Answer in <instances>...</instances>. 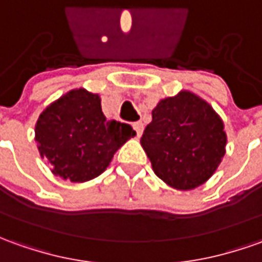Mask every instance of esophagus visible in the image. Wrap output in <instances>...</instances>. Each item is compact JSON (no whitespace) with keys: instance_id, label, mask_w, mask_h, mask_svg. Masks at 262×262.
Instances as JSON below:
<instances>
[{"instance_id":"1","label":"esophagus","mask_w":262,"mask_h":262,"mask_svg":"<svg viewBox=\"0 0 262 262\" xmlns=\"http://www.w3.org/2000/svg\"><path fill=\"white\" fill-rule=\"evenodd\" d=\"M133 127H134L135 133H137V137H141L142 131H144V124H142L141 121H138V122H134V124H133Z\"/></svg>"}]
</instances>
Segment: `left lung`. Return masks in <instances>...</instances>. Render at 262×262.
Returning <instances> with one entry per match:
<instances>
[{
  "instance_id": "obj_1",
  "label": "left lung",
  "mask_w": 262,
  "mask_h": 262,
  "mask_svg": "<svg viewBox=\"0 0 262 262\" xmlns=\"http://www.w3.org/2000/svg\"><path fill=\"white\" fill-rule=\"evenodd\" d=\"M141 145L155 176L169 187L194 189L217 171L227 145L224 122L207 101L189 91L161 100Z\"/></svg>"
}]
</instances>
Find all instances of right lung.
Here are the masks:
<instances>
[{
	"instance_id": "right-lung-1",
	"label": "right lung",
	"mask_w": 262,
	"mask_h": 262,
	"mask_svg": "<svg viewBox=\"0 0 262 262\" xmlns=\"http://www.w3.org/2000/svg\"><path fill=\"white\" fill-rule=\"evenodd\" d=\"M131 125L108 121L101 98L84 88L71 90L41 113L35 141L52 174L73 183H85L102 174L114 154L133 138Z\"/></svg>"
}]
</instances>
